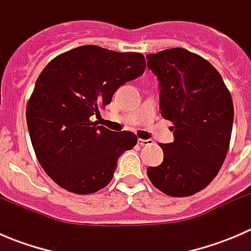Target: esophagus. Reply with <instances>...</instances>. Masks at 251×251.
<instances>
[{"mask_svg": "<svg viewBox=\"0 0 251 251\" xmlns=\"http://www.w3.org/2000/svg\"><path fill=\"white\" fill-rule=\"evenodd\" d=\"M137 142L138 144H141V146H149V144L153 143V141L151 140H142V138H138Z\"/></svg>", "mask_w": 251, "mask_h": 251, "instance_id": "1", "label": "esophagus"}]
</instances>
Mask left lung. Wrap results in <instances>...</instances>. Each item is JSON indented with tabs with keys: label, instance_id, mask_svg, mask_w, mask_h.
<instances>
[{
	"label": "left lung",
	"instance_id": "left-lung-1",
	"mask_svg": "<svg viewBox=\"0 0 251 251\" xmlns=\"http://www.w3.org/2000/svg\"><path fill=\"white\" fill-rule=\"evenodd\" d=\"M160 88L161 115L174 123V142L160 143L164 160L147 169L154 187L171 197L204 189L224 164L233 125V102L221 75L184 48L147 55Z\"/></svg>",
	"mask_w": 251,
	"mask_h": 251
}]
</instances>
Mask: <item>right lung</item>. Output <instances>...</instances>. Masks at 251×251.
Returning a JSON list of instances; mask_svg holds the SVG:
<instances>
[{"instance_id": "obj_1", "label": "right lung", "mask_w": 251, "mask_h": 251, "mask_svg": "<svg viewBox=\"0 0 251 251\" xmlns=\"http://www.w3.org/2000/svg\"><path fill=\"white\" fill-rule=\"evenodd\" d=\"M144 69L141 53L87 45L59 54L42 70L26 123L37 160L62 188L76 194L104 188L121 154L136 146L135 133L114 132L91 118L100 116L115 91Z\"/></svg>"}]
</instances>
